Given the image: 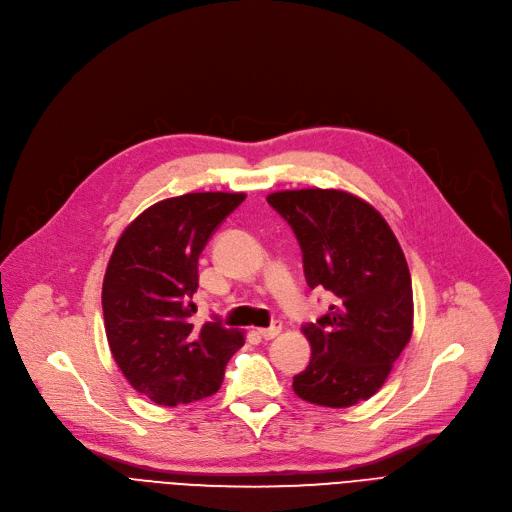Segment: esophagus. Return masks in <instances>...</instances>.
<instances>
[{
	"label": "esophagus",
	"instance_id": "esophagus-1",
	"mask_svg": "<svg viewBox=\"0 0 512 512\" xmlns=\"http://www.w3.org/2000/svg\"><path fill=\"white\" fill-rule=\"evenodd\" d=\"M280 332H282V324H274V326H270V328H259V330H257V334H259L261 338H265V340L276 338Z\"/></svg>",
	"mask_w": 512,
	"mask_h": 512
}]
</instances>
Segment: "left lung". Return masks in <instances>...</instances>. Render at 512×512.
<instances>
[{"label": "left lung", "mask_w": 512, "mask_h": 512, "mask_svg": "<svg viewBox=\"0 0 512 512\" xmlns=\"http://www.w3.org/2000/svg\"><path fill=\"white\" fill-rule=\"evenodd\" d=\"M297 234L311 288L336 305L303 326L309 365L294 375L299 398L346 409L378 392L413 334L411 272L382 213L353 193L301 188L267 195Z\"/></svg>", "instance_id": "obj_1"}]
</instances>
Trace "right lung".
Masks as SVG:
<instances>
[{
  "label": "right lung",
  "mask_w": 512,
  "mask_h": 512,
  "mask_svg": "<svg viewBox=\"0 0 512 512\" xmlns=\"http://www.w3.org/2000/svg\"><path fill=\"white\" fill-rule=\"evenodd\" d=\"M245 193H186L132 220L107 263L101 305L110 351L128 384L157 405L215 394L245 334L193 324L199 255Z\"/></svg>",
  "instance_id": "1"
}]
</instances>
